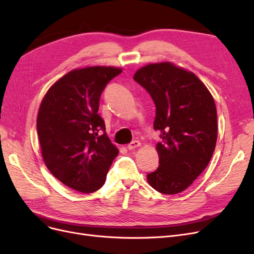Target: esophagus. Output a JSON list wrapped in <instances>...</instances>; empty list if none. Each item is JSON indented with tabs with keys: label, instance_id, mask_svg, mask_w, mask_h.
I'll list each match as a JSON object with an SVG mask.
<instances>
[{
	"label": "esophagus",
	"instance_id": "1",
	"mask_svg": "<svg viewBox=\"0 0 254 254\" xmlns=\"http://www.w3.org/2000/svg\"><path fill=\"white\" fill-rule=\"evenodd\" d=\"M141 145V143L139 142V141H137V140H135V141H132V142H130L128 145H127V148L129 149V150H132V149H135V148H137V147H139V146Z\"/></svg>",
	"mask_w": 254,
	"mask_h": 254
}]
</instances>
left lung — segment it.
<instances>
[{"instance_id":"left-lung-1","label":"left lung","mask_w":254,"mask_h":254,"mask_svg":"<svg viewBox=\"0 0 254 254\" xmlns=\"http://www.w3.org/2000/svg\"><path fill=\"white\" fill-rule=\"evenodd\" d=\"M134 80L155 104L153 127L163 139L156 144L159 166L147 175V181L158 192L179 193L201 175L214 152V99L192 72L170 62L142 66Z\"/></svg>"}]
</instances>
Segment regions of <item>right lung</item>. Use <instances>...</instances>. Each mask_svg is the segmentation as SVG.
Listing matches in <instances>:
<instances>
[{"label":"right lung","instance_id":"1","mask_svg":"<svg viewBox=\"0 0 254 254\" xmlns=\"http://www.w3.org/2000/svg\"><path fill=\"white\" fill-rule=\"evenodd\" d=\"M122 72L102 65L73 70L48 89L40 105L37 131L43 161L53 176L77 191L100 190L118 154L98 111L102 91Z\"/></svg>","mask_w":254,"mask_h":254}]
</instances>
